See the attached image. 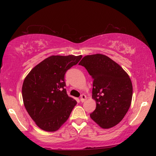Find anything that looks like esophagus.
Segmentation results:
<instances>
[{"label":"esophagus","mask_w":156,"mask_h":156,"mask_svg":"<svg viewBox=\"0 0 156 156\" xmlns=\"http://www.w3.org/2000/svg\"><path fill=\"white\" fill-rule=\"evenodd\" d=\"M86 99H87V97H86L85 95L83 94V95H82V96H81V97H80V102H83L85 101Z\"/></svg>","instance_id":"esophagus-1"}]
</instances>
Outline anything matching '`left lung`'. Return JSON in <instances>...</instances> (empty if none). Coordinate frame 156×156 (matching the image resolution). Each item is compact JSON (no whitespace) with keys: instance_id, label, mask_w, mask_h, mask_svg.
Here are the masks:
<instances>
[{"instance_id":"left-lung-1","label":"left lung","mask_w":156,"mask_h":156,"mask_svg":"<svg viewBox=\"0 0 156 156\" xmlns=\"http://www.w3.org/2000/svg\"><path fill=\"white\" fill-rule=\"evenodd\" d=\"M78 65L85 67L94 80L92 98L96 107L91 118L103 129L118 125L127 113L133 96L127 73L103 54L87 55Z\"/></svg>"}]
</instances>
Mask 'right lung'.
<instances>
[{"label": "right lung", "instance_id": "1", "mask_svg": "<svg viewBox=\"0 0 156 156\" xmlns=\"http://www.w3.org/2000/svg\"><path fill=\"white\" fill-rule=\"evenodd\" d=\"M80 56H51L35 66L22 87L23 103L39 128L56 131L68 120L76 100L65 89V74L82 58Z\"/></svg>", "mask_w": 156, "mask_h": 156}]
</instances>
